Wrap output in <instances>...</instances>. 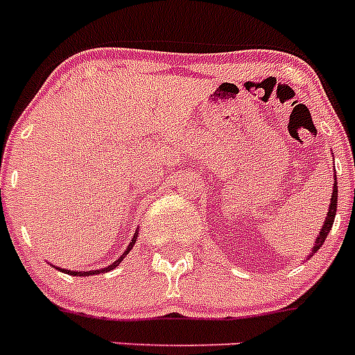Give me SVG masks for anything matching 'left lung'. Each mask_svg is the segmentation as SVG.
<instances>
[{"mask_svg":"<svg viewBox=\"0 0 355 355\" xmlns=\"http://www.w3.org/2000/svg\"><path fill=\"white\" fill-rule=\"evenodd\" d=\"M336 206H338V187H336V183H334V190H332V196H331V206H329L327 218H325L324 227H322L320 234L316 236L315 247H313V252H316V250L322 247V243L325 241V238H327L329 231H331V227H332V222H334V216H336Z\"/></svg>","mask_w":355,"mask_h":355,"instance_id":"1","label":"left lung"}]
</instances>
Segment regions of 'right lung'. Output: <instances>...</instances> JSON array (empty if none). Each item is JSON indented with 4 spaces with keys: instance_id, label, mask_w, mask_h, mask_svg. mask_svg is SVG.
<instances>
[{
    "instance_id": "add662e5",
    "label": "right lung",
    "mask_w": 355,
    "mask_h": 355,
    "mask_svg": "<svg viewBox=\"0 0 355 355\" xmlns=\"http://www.w3.org/2000/svg\"><path fill=\"white\" fill-rule=\"evenodd\" d=\"M135 241H137V238H133V240H131V243H130V247H128V250H126V254L128 252H130V250H131V247H133L135 245ZM122 259H124V256H121V258H119V259H115V263H114V265H110L108 266V268H103V270H92V272H71V270H62V272H67V274H71V275H92V274H101V272H108V270H114V268H115V266H117L119 265V263H121L122 261Z\"/></svg>"
}]
</instances>
